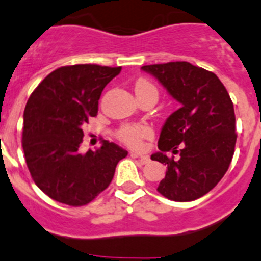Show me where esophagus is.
Returning a JSON list of instances; mask_svg holds the SVG:
<instances>
[{
    "label": "esophagus",
    "instance_id": "esophagus-1",
    "mask_svg": "<svg viewBox=\"0 0 261 261\" xmlns=\"http://www.w3.org/2000/svg\"><path fill=\"white\" fill-rule=\"evenodd\" d=\"M130 155H131V157H133V158H139V161H140V162H142L143 165L148 164V162H149V161H150L149 155L139 154V153H135V152H131V153H130Z\"/></svg>",
    "mask_w": 261,
    "mask_h": 261
}]
</instances>
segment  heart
<instances>
[{
  "label": "heart",
  "instance_id": "1",
  "mask_svg": "<svg viewBox=\"0 0 261 261\" xmlns=\"http://www.w3.org/2000/svg\"><path fill=\"white\" fill-rule=\"evenodd\" d=\"M136 96L145 94V92H154L158 95L157 89L152 82L145 79H140L135 84ZM153 135V130L144 123H127L122 125L117 130V138L131 148H139L142 145L143 140L150 138Z\"/></svg>",
  "mask_w": 261,
  "mask_h": 261
}]
</instances>
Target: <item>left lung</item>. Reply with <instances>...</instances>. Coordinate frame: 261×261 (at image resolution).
I'll return each instance as SVG.
<instances>
[{
    "instance_id": "left-lung-1",
    "label": "left lung",
    "mask_w": 261,
    "mask_h": 261,
    "mask_svg": "<svg viewBox=\"0 0 261 261\" xmlns=\"http://www.w3.org/2000/svg\"><path fill=\"white\" fill-rule=\"evenodd\" d=\"M142 69L154 75L181 104L162 127L161 152L150 155L167 166L157 191L171 201H194L223 179L232 162L237 140L232 99L215 73L188 62ZM167 151L179 158H167Z\"/></svg>"
}]
</instances>
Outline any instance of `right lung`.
Masks as SVG:
<instances>
[{"mask_svg":"<svg viewBox=\"0 0 261 261\" xmlns=\"http://www.w3.org/2000/svg\"><path fill=\"white\" fill-rule=\"evenodd\" d=\"M121 67L75 64L46 75L24 109L23 150L36 186L54 201L79 207L90 203L113 179L127 152L103 140L95 152H79L82 126L97 114L101 91Z\"/></svg>","mask_w":261,"mask_h":261,"instance_id":"obj_1","label":"right lung"}]
</instances>
